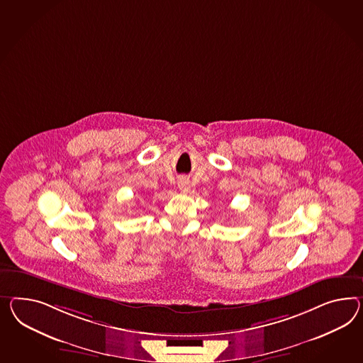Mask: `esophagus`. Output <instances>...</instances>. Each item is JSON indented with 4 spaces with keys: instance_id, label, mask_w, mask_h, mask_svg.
Here are the masks:
<instances>
[{
    "instance_id": "34e87169",
    "label": "esophagus",
    "mask_w": 363,
    "mask_h": 363,
    "mask_svg": "<svg viewBox=\"0 0 363 363\" xmlns=\"http://www.w3.org/2000/svg\"><path fill=\"white\" fill-rule=\"evenodd\" d=\"M177 186H179V189H180L182 192H188V191H189V184H188L186 180H180V182L177 183Z\"/></svg>"
}]
</instances>
